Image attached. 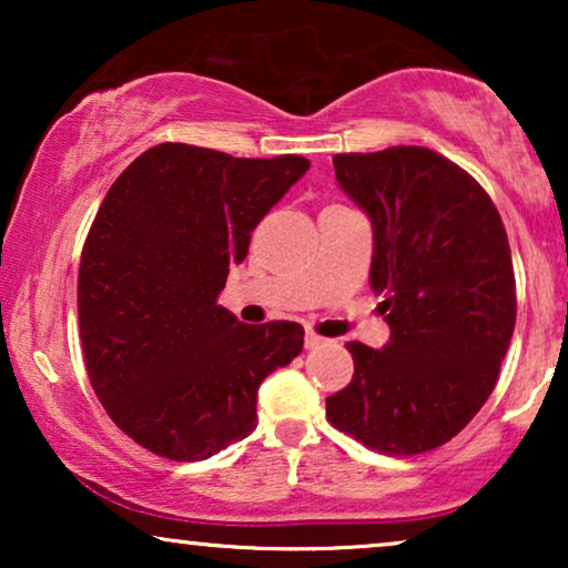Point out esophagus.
Listing matches in <instances>:
<instances>
[{"label": "esophagus", "instance_id": "esophagus-1", "mask_svg": "<svg viewBox=\"0 0 568 568\" xmlns=\"http://www.w3.org/2000/svg\"><path fill=\"white\" fill-rule=\"evenodd\" d=\"M323 344H325L323 336H317V333H313V331L305 333V348H321Z\"/></svg>", "mask_w": 568, "mask_h": 568}]
</instances>
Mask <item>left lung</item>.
Masks as SVG:
<instances>
[{
	"label": "left lung",
	"mask_w": 568,
	"mask_h": 568,
	"mask_svg": "<svg viewBox=\"0 0 568 568\" xmlns=\"http://www.w3.org/2000/svg\"><path fill=\"white\" fill-rule=\"evenodd\" d=\"M333 168L372 220L369 284L390 341H348L354 377L325 398V416L377 453H429L499 377L517 317L507 230L476 178L426 146L336 154Z\"/></svg>",
	"instance_id": "obj_1"
}]
</instances>
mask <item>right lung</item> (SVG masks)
<instances>
[{
    "instance_id": "add662e5",
    "label": "right lung",
    "mask_w": 568,
    "mask_h": 568,
    "mask_svg": "<svg viewBox=\"0 0 568 568\" xmlns=\"http://www.w3.org/2000/svg\"><path fill=\"white\" fill-rule=\"evenodd\" d=\"M307 168L302 154L162 142L105 193L82 247L77 315L92 390L136 445L193 463L255 429L258 387L302 352L305 328L245 325L216 297Z\"/></svg>"
}]
</instances>
